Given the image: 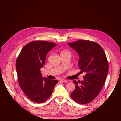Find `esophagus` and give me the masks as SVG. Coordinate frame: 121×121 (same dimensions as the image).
<instances>
[{"label": "esophagus", "instance_id": "1", "mask_svg": "<svg viewBox=\"0 0 121 121\" xmlns=\"http://www.w3.org/2000/svg\"><path fill=\"white\" fill-rule=\"evenodd\" d=\"M60 81H61L62 82H65V83H68V80H65V79H61V80H60Z\"/></svg>", "mask_w": 121, "mask_h": 121}]
</instances>
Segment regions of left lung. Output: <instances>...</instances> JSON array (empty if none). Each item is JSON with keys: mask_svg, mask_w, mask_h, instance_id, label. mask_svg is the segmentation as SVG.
I'll return each instance as SVG.
<instances>
[{"mask_svg": "<svg viewBox=\"0 0 121 121\" xmlns=\"http://www.w3.org/2000/svg\"><path fill=\"white\" fill-rule=\"evenodd\" d=\"M68 44L78 53V66L82 73H86L83 81H73L76 87L71 97L78 104H87L97 96L104 85L108 72L107 58L95 42L80 40Z\"/></svg>", "mask_w": 121, "mask_h": 121, "instance_id": "obj_1", "label": "left lung"}]
</instances>
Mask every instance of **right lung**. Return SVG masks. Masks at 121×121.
I'll use <instances>...</instances> for the list:
<instances>
[{"label":"right lung","mask_w":121,"mask_h":121,"mask_svg":"<svg viewBox=\"0 0 121 121\" xmlns=\"http://www.w3.org/2000/svg\"><path fill=\"white\" fill-rule=\"evenodd\" d=\"M56 43L42 40L26 45L18 56L16 63L18 82L21 89L33 102L40 104L52 95L57 80L42 77L40 69L45 63L46 56Z\"/></svg>","instance_id":"add662e5"}]
</instances>
